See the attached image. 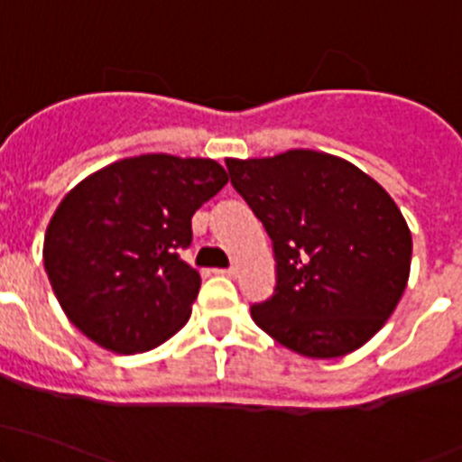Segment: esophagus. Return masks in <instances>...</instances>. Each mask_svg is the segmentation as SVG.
Returning <instances> with one entry per match:
<instances>
[{
    "instance_id": "esophagus-1",
    "label": "esophagus",
    "mask_w": 462,
    "mask_h": 462,
    "mask_svg": "<svg viewBox=\"0 0 462 462\" xmlns=\"http://www.w3.org/2000/svg\"><path fill=\"white\" fill-rule=\"evenodd\" d=\"M217 274H223V277H236V268L232 265V268H218Z\"/></svg>"
}]
</instances>
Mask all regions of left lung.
<instances>
[{
  "instance_id": "1",
  "label": "left lung",
  "mask_w": 462,
  "mask_h": 462,
  "mask_svg": "<svg viewBox=\"0 0 462 462\" xmlns=\"http://www.w3.org/2000/svg\"><path fill=\"white\" fill-rule=\"evenodd\" d=\"M226 165L277 261L273 297L250 309L254 324L315 360L369 342L398 306L411 265V232L386 189L313 149Z\"/></svg>"
}]
</instances>
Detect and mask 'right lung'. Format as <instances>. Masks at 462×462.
<instances>
[{"mask_svg":"<svg viewBox=\"0 0 462 462\" xmlns=\"http://www.w3.org/2000/svg\"><path fill=\"white\" fill-rule=\"evenodd\" d=\"M227 183L212 158L143 153L93 171L55 209L44 268L64 315L97 346L143 353L189 319L201 274L179 257L192 217Z\"/></svg>","mask_w":462,"mask_h":462,"instance_id":"1","label":"right lung"}]
</instances>
